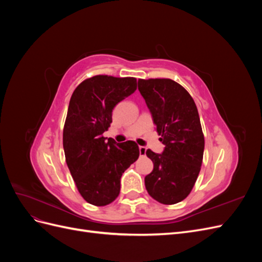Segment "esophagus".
Listing matches in <instances>:
<instances>
[{
	"mask_svg": "<svg viewBox=\"0 0 262 262\" xmlns=\"http://www.w3.org/2000/svg\"><path fill=\"white\" fill-rule=\"evenodd\" d=\"M139 150H140V155L143 156V155H145V153H146V147L140 146V147H139Z\"/></svg>",
	"mask_w": 262,
	"mask_h": 262,
	"instance_id": "obj_1",
	"label": "esophagus"
}]
</instances>
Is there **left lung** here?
<instances>
[{"label":"left lung","mask_w":262,"mask_h":262,"mask_svg":"<svg viewBox=\"0 0 262 262\" xmlns=\"http://www.w3.org/2000/svg\"><path fill=\"white\" fill-rule=\"evenodd\" d=\"M153 117L162 154L147 149L154 168L145 177V188L154 200L175 204L189 195L201 169L204 136L194 100L170 78H148L138 82Z\"/></svg>","instance_id":"obj_1"}]
</instances>
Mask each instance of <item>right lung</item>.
<instances>
[{
    "mask_svg": "<svg viewBox=\"0 0 262 262\" xmlns=\"http://www.w3.org/2000/svg\"><path fill=\"white\" fill-rule=\"evenodd\" d=\"M136 90L134 77L95 75L78 85L70 99L63 128L66 162L78 192L96 207L117 199L122 173L139 158L134 141L119 144L102 136L113 122L115 106Z\"/></svg>",
    "mask_w": 262,
    "mask_h": 262,
    "instance_id": "right-lung-1",
    "label": "right lung"
}]
</instances>
